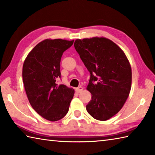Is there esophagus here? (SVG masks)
Listing matches in <instances>:
<instances>
[{"label": "esophagus", "instance_id": "esophagus-1", "mask_svg": "<svg viewBox=\"0 0 155 155\" xmlns=\"http://www.w3.org/2000/svg\"><path fill=\"white\" fill-rule=\"evenodd\" d=\"M83 88L81 86H80V87H78V88L76 89V91H77V93H81L82 91H83Z\"/></svg>", "mask_w": 155, "mask_h": 155}]
</instances>
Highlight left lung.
<instances>
[{
    "label": "left lung",
    "instance_id": "obj_1",
    "mask_svg": "<svg viewBox=\"0 0 155 155\" xmlns=\"http://www.w3.org/2000/svg\"><path fill=\"white\" fill-rule=\"evenodd\" d=\"M74 45L91 74L87 89L91 100L87 111L97 120L110 119L122 108L131 89L128 58L117 44L104 37L77 39Z\"/></svg>",
    "mask_w": 155,
    "mask_h": 155
}]
</instances>
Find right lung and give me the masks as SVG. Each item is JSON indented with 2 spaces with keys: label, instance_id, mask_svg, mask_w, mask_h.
<instances>
[{
  "label": "right lung",
  "instance_id": "add662e5",
  "mask_svg": "<svg viewBox=\"0 0 155 155\" xmlns=\"http://www.w3.org/2000/svg\"><path fill=\"white\" fill-rule=\"evenodd\" d=\"M74 40L46 39L33 48L23 66V81L27 98L37 113L56 122L68 113L74 91L64 84L58 85L62 54Z\"/></svg>",
  "mask_w": 155,
  "mask_h": 155
}]
</instances>
